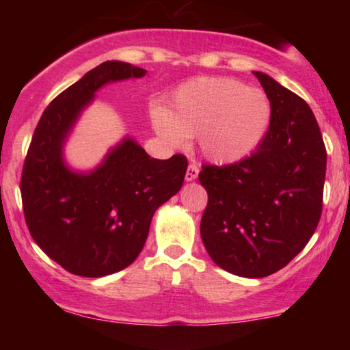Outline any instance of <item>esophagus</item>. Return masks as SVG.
<instances>
[{
  "instance_id": "obj_1",
  "label": "esophagus",
  "mask_w": 350,
  "mask_h": 350,
  "mask_svg": "<svg viewBox=\"0 0 350 350\" xmlns=\"http://www.w3.org/2000/svg\"><path fill=\"white\" fill-rule=\"evenodd\" d=\"M198 175H199V167L196 164H189L188 170H186V175H185L186 181H194L196 178H198Z\"/></svg>"
}]
</instances>
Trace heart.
Returning <instances> with one entry per match:
<instances>
[{"label": "heart", "mask_w": 350, "mask_h": 350, "mask_svg": "<svg viewBox=\"0 0 350 350\" xmlns=\"http://www.w3.org/2000/svg\"><path fill=\"white\" fill-rule=\"evenodd\" d=\"M152 126L162 140L178 146L198 137L202 154L217 164L250 156L265 137L271 105L258 89L231 78H199L180 85L169 108L156 107Z\"/></svg>", "instance_id": "heart-1"}]
</instances>
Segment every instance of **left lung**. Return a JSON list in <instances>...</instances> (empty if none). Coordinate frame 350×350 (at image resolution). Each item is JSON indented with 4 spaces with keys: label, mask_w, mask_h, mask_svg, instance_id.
<instances>
[{
    "label": "left lung",
    "mask_w": 350,
    "mask_h": 350,
    "mask_svg": "<svg viewBox=\"0 0 350 350\" xmlns=\"http://www.w3.org/2000/svg\"><path fill=\"white\" fill-rule=\"evenodd\" d=\"M271 102L262 142L245 159L204 164L208 194L200 237L221 269L260 279L285 267L312 237L322 215L327 150L312 109L255 71Z\"/></svg>",
    "instance_id": "left-lung-1"
}]
</instances>
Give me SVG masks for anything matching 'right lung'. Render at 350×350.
<instances>
[{
    "label": "right lung",
    "instance_id": "obj_1",
    "mask_svg": "<svg viewBox=\"0 0 350 350\" xmlns=\"http://www.w3.org/2000/svg\"><path fill=\"white\" fill-rule=\"evenodd\" d=\"M145 73L126 62H103L52 100L33 133L21 180L23 215L33 241L71 274L103 277L132 265L157 207L183 185V154L154 159L131 138L90 174H75L62 159V145L94 94Z\"/></svg>",
    "mask_w": 350,
    "mask_h": 350
}]
</instances>
